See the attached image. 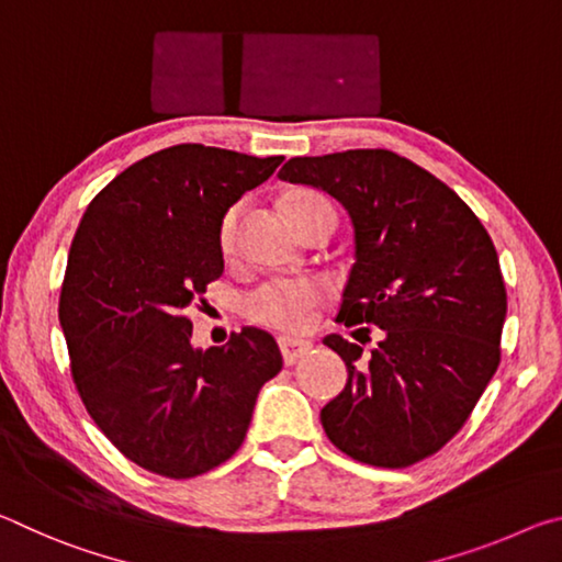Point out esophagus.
<instances>
[{
  "mask_svg": "<svg viewBox=\"0 0 562 562\" xmlns=\"http://www.w3.org/2000/svg\"><path fill=\"white\" fill-rule=\"evenodd\" d=\"M278 345H280V351H282L284 364H288V367H292L294 361H297L300 357L307 355V351L312 349L310 341H304V339H294V337H280V339H278Z\"/></svg>",
  "mask_w": 562,
  "mask_h": 562,
  "instance_id": "1",
  "label": "esophagus"
}]
</instances>
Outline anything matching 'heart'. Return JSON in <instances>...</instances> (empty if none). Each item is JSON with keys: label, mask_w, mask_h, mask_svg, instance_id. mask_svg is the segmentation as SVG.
<instances>
[{"label": "heart", "mask_w": 562, "mask_h": 562, "mask_svg": "<svg viewBox=\"0 0 562 562\" xmlns=\"http://www.w3.org/2000/svg\"><path fill=\"white\" fill-rule=\"evenodd\" d=\"M312 205H329V201L317 193H302L288 203V213ZM240 215L243 207L233 205L221 221L217 243H221L225 258H233L235 255ZM322 300H325V290H322V284L315 280H265L258 288H252L245 294L243 310L245 315L252 322H258V325L284 331H302L312 325V317H315V310L319 307Z\"/></svg>", "instance_id": "1"}]
</instances>
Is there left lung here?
I'll return each mask as SVG.
<instances>
[{
    "mask_svg": "<svg viewBox=\"0 0 562 562\" xmlns=\"http://www.w3.org/2000/svg\"><path fill=\"white\" fill-rule=\"evenodd\" d=\"M280 178L347 207L355 265L337 322L384 329L367 361L355 341L325 337L349 374L319 414L327 439L379 469L429 459L501 364L508 302L491 235L449 186L386 148L290 158Z\"/></svg>",
    "mask_w": 562,
    "mask_h": 562,
    "instance_id": "obj_1",
    "label": "left lung"
}]
</instances>
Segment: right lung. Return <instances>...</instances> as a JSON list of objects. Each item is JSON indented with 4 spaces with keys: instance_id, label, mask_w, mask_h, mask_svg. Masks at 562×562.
Returning a JSON list of instances; mask_svg holds the SVG:
<instances>
[{
    "instance_id": "add662e5",
    "label": "right lung",
    "mask_w": 562,
    "mask_h": 562,
    "mask_svg": "<svg viewBox=\"0 0 562 562\" xmlns=\"http://www.w3.org/2000/svg\"><path fill=\"white\" fill-rule=\"evenodd\" d=\"M282 156L180 144L140 158L89 203L71 240L59 322L74 386L103 436L150 473L195 479L240 449L272 335L193 349L190 307L225 270L221 221Z\"/></svg>"
}]
</instances>
